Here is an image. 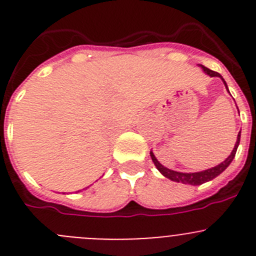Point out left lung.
<instances>
[{"instance_id": "1", "label": "left lung", "mask_w": 256, "mask_h": 256, "mask_svg": "<svg viewBox=\"0 0 256 256\" xmlns=\"http://www.w3.org/2000/svg\"><path fill=\"white\" fill-rule=\"evenodd\" d=\"M203 68V71L206 72L207 74H210V77H220V78L224 81V86H226L227 88V84L226 81L224 80V77L221 76V74H218V72H214L212 71V70L207 68V67H204V66L199 64ZM227 91H228V88H227ZM240 137H241V132H238V140H236L235 144V147H234V150H232L231 154H230L228 157H227L226 160L224 161V162H221L220 165L214 166V168H208V170H204V171H199V172H180V171H174V170H170V168H165L164 165H161L158 161H157V158L154 157V152H150V154H151V158L152 161H154V166L157 168V170L160 171L161 174L164 175L165 178H168V179L172 180V182H182V184H190V185H200L203 184V182H210V180L214 179L216 176H218L221 172H224V170H226L227 168H228L230 164L232 162V160H234V157H235L236 154V151H238V144H240Z\"/></svg>"}]
</instances>
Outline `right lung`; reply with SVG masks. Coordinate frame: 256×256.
<instances>
[{
    "instance_id": "right-lung-1",
    "label": "right lung",
    "mask_w": 256,
    "mask_h": 256,
    "mask_svg": "<svg viewBox=\"0 0 256 256\" xmlns=\"http://www.w3.org/2000/svg\"><path fill=\"white\" fill-rule=\"evenodd\" d=\"M78 192H80V190H78Z\"/></svg>"
}]
</instances>
